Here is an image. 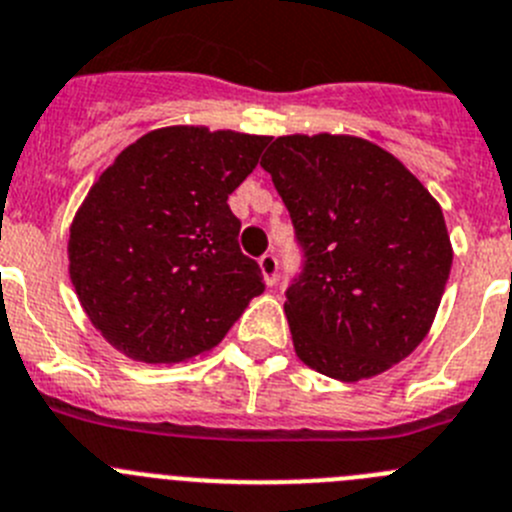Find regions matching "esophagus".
<instances>
[{
    "label": "esophagus",
    "mask_w": 512,
    "mask_h": 512,
    "mask_svg": "<svg viewBox=\"0 0 512 512\" xmlns=\"http://www.w3.org/2000/svg\"><path fill=\"white\" fill-rule=\"evenodd\" d=\"M260 270L267 285L278 283V257L272 255V252H265V255L260 257Z\"/></svg>",
    "instance_id": "obj_1"
}]
</instances>
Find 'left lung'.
<instances>
[{
    "instance_id": "1",
    "label": "left lung",
    "mask_w": 512,
    "mask_h": 512,
    "mask_svg": "<svg viewBox=\"0 0 512 512\" xmlns=\"http://www.w3.org/2000/svg\"><path fill=\"white\" fill-rule=\"evenodd\" d=\"M262 169L305 257L285 293L295 353L348 384L384 374L424 341L450 278L437 199L396 156L356 136H280Z\"/></svg>"
}]
</instances>
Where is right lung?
<instances>
[{
	"mask_svg": "<svg viewBox=\"0 0 512 512\" xmlns=\"http://www.w3.org/2000/svg\"><path fill=\"white\" fill-rule=\"evenodd\" d=\"M270 136L169 126L123 148L70 224V280L103 338L181 364L224 338L265 290L227 199Z\"/></svg>",
	"mask_w": 512,
	"mask_h": 512,
	"instance_id": "obj_1",
	"label": "right lung"
}]
</instances>
